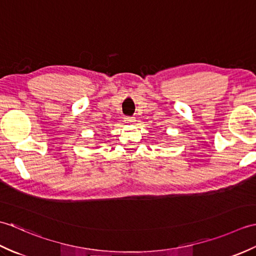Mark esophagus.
I'll return each mask as SVG.
<instances>
[{"label":"esophagus","instance_id":"1","mask_svg":"<svg viewBox=\"0 0 256 256\" xmlns=\"http://www.w3.org/2000/svg\"><path fill=\"white\" fill-rule=\"evenodd\" d=\"M124 122L131 124V123L135 122V118L134 116H125L124 118Z\"/></svg>","mask_w":256,"mask_h":256}]
</instances>
